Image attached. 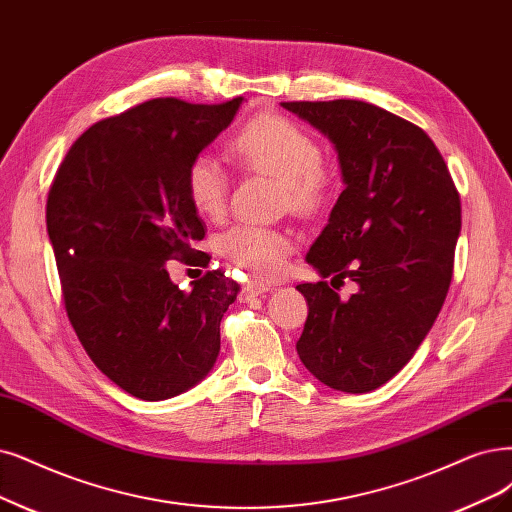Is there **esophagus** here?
<instances>
[{
  "label": "esophagus",
  "mask_w": 512,
  "mask_h": 512,
  "mask_svg": "<svg viewBox=\"0 0 512 512\" xmlns=\"http://www.w3.org/2000/svg\"><path fill=\"white\" fill-rule=\"evenodd\" d=\"M270 289V285L268 282H259V280H251V282H246V285L242 287V291H240V295H242V299H251V297H257V295H263Z\"/></svg>",
  "instance_id": "34e87169"
}]
</instances>
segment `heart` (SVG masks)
Wrapping results in <instances>:
<instances>
[{"label":"heart","mask_w":512,"mask_h":512,"mask_svg":"<svg viewBox=\"0 0 512 512\" xmlns=\"http://www.w3.org/2000/svg\"><path fill=\"white\" fill-rule=\"evenodd\" d=\"M227 151L238 166L278 177L280 206L295 215L314 217L335 198V168L310 132L287 118L259 113L236 130ZM185 194L198 215L221 217L230 194L225 168L213 158L196 156L185 168ZM293 249L289 232L263 225H236L219 240V251L255 278H276Z\"/></svg>","instance_id":"obj_1"}]
</instances>
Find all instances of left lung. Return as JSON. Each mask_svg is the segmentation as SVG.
Instances as JSON below:
<instances>
[{"label":"left lung","instance_id":"left-lung-1","mask_svg":"<svg viewBox=\"0 0 512 512\" xmlns=\"http://www.w3.org/2000/svg\"><path fill=\"white\" fill-rule=\"evenodd\" d=\"M282 107L333 141L346 183L306 257L331 285H297L308 318L295 348L329 388L371 392L411 361L443 308L460 194L426 132L382 107L352 99ZM346 277L357 291L342 300L334 285Z\"/></svg>","mask_w":512,"mask_h":512}]
</instances>
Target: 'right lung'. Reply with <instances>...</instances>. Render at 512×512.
I'll return each mask as SVG.
<instances>
[{"mask_svg": "<svg viewBox=\"0 0 512 512\" xmlns=\"http://www.w3.org/2000/svg\"><path fill=\"white\" fill-rule=\"evenodd\" d=\"M219 105L151 99L92 124L65 154L46 225L69 323L90 361L143 401H164L213 369L238 285L208 270L181 291L166 261L208 268L185 168L232 122Z\"/></svg>", "mask_w": 512, "mask_h": 512, "instance_id": "add662e5", "label": "right lung"}]
</instances>
